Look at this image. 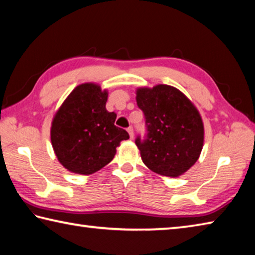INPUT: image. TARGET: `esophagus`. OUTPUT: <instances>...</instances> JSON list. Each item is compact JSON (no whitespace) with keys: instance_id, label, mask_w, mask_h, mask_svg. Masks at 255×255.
<instances>
[{"instance_id":"obj_1","label":"esophagus","mask_w":255,"mask_h":255,"mask_svg":"<svg viewBox=\"0 0 255 255\" xmlns=\"http://www.w3.org/2000/svg\"><path fill=\"white\" fill-rule=\"evenodd\" d=\"M128 134H130L131 139H133V136H134V132H133V128H132V127L128 128Z\"/></svg>"}]
</instances>
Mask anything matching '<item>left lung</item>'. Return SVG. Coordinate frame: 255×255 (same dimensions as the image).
<instances>
[{
  "label": "left lung",
  "instance_id": "8db88e82",
  "mask_svg": "<svg viewBox=\"0 0 255 255\" xmlns=\"http://www.w3.org/2000/svg\"><path fill=\"white\" fill-rule=\"evenodd\" d=\"M148 136L135 140L141 159L161 176L179 177L197 161L204 145V123L197 107L179 89L159 84L135 91Z\"/></svg>",
  "mask_w": 255,
  "mask_h": 255
}]
</instances>
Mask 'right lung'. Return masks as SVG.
<instances>
[{
	"mask_svg": "<svg viewBox=\"0 0 255 255\" xmlns=\"http://www.w3.org/2000/svg\"><path fill=\"white\" fill-rule=\"evenodd\" d=\"M109 92L98 84L76 86L53 115L50 139L62 167L78 175H92L113 160L128 133L115 127L116 114L106 110Z\"/></svg>",
	"mask_w": 255,
	"mask_h": 255,
	"instance_id": "1",
	"label": "right lung"
}]
</instances>
